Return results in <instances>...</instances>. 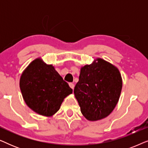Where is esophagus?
Returning a JSON list of instances; mask_svg holds the SVG:
<instances>
[{
    "label": "esophagus",
    "mask_w": 148,
    "mask_h": 148,
    "mask_svg": "<svg viewBox=\"0 0 148 148\" xmlns=\"http://www.w3.org/2000/svg\"><path fill=\"white\" fill-rule=\"evenodd\" d=\"M69 86L71 87V88L73 90L74 89V86H75V85H74V84H73V83H69Z\"/></svg>",
    "instance_id": "obj_1"
}]
</instances>
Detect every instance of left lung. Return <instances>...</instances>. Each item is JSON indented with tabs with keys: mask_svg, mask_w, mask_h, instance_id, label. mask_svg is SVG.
<instances>
[{
	"mask_svg": "<svg viewBox=\"0 0 148 148\" xmlns=\"http://www.w3.org/2000/svg\"><path fill=\"white\" fill-rule=\"evenodd\" d=\"M98 62L82 68L74 88L81 112L89 121L104 119L112 112L122 90L119 71L98 58Z\"/></svg>",
	"mask_w": 148,
	"mask_h": 148,
	"instance_id": "1",
	"label": "left lung"
}]
</instances>
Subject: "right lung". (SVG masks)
Here are the masks:
<instances>
[{
	"label": "right lung",
	"mask_w": 148,
	"mask_h": 148,
	"mask_svg": "<svg viewBox=\"0 0 148 148\" xmlns=\"http://www.w3.org/2000/svg\"><path fill=\"white\" fill-rule=\"evenodd\" d=\"M19 85L27 106L44 116L55 114L64 98L73 92L53 66L39 58L34 60L23 73Z\"/></svg>",
	"instance_id": "right-lung-1"
}]
</instances>
